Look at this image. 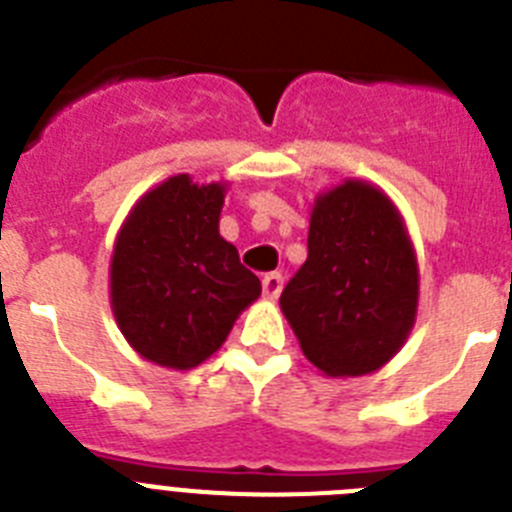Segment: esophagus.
Here are the masks:
<instances>
[{"instance_id": "34e87169", "label": "esophagus", "mask_w": 512, "mask_h": 512, "mask_svg": "<svg viewBox=\"0 0 512 512\" xmlns=\"http://www.w3.org/2000/svg\"><path fill=\"white\" fill-rule=\"evenodd\" d=\"M283 291V275L281 273H268L262 278V293H265V299H278Z\"/></svg>"}]
</instances>
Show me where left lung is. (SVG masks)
<instances>
[{
	"label": "left lung",
	"mask_w": 512,
	"mask_h": 512,
	"mask_svg": "<svg viewBox=\"0 0 512 512\" xmlns=\"http://www.w3.org/2000/svg\"><path fill=\"white\" fill-rule=\"evenodd\" d=\"M420 270L404 216L373 182L342 180L311 203L309 257L281 293L301 353L330 379L379 371L417 319Z\"/></svg>",
	"instance_id": "8db88e82"
}]
</instances>
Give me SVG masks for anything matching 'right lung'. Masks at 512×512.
I'll use <instances>...</instances> for the list:
<instances>
[{"instance_id": "1", "label": "right lung", "mask_w": 512, "mask_h": 512, "mask_svg": "<svg viewBox=\"0 0 512 512\" xmlns=\"http://www.w3.org/2000/svg\"><path fill=\"white\" fill-rule=\"evenodd\" d=\"M229 182L172 175L123 219L110 257V309L149 363L190 371L224 345L262 286L219 234Z\"/></svg>"}]
</instances>
